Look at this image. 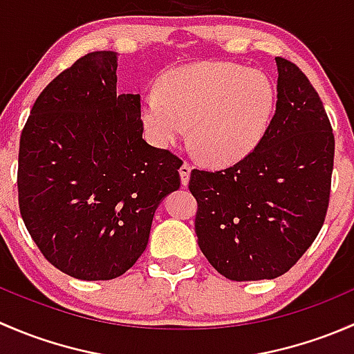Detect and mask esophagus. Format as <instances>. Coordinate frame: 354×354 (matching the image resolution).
<instances>
[{"instance_id": "esophagus-1", "label": "esophagus", "mask_w": 354, "mask_h": 354, "mask_svg": "<svg viewBox=\"0 0 354 354\" xmlns=\"http://www.w3.org/2000/svg\"><path fill=\"white\" fill-rule=\"evenodd\" d=\"M190 173H192V166H190V164H187V162L181 164L180 178H181V185H183V187H187L188 181H190Z\"/></svg>"}]
</instances>
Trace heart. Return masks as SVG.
Returning a JSON list of instances; mask_svg holds the SVG:
<instances>
[{
  "instance_id": "obj_1",
  "label": "heart",
  "mask_w": 354,
  "mask_h": 354,
  "mask_svg": "<svg viewBox=\"0 0 354 354\" xmlns=\"http://www.w3.org/2000/svg\"><path fill=\"white\" fill-rule=\"evenodd\" d=\"M277 104L272 78L236 63H195L169 70L159 91L142 95L140 120L149 140L171 149L185 140L212 166L245 159L263 140Z\"/></svg>"
}]
</instances>
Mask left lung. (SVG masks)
<instances>
[{
    "instance_id": "obj_1",
    "label": "left lung",
    "mask_w": 354,
    "mask_h": 354,
    "mask_svg": "<svg viewBox=\"0 0 354 354\" xmlns=\"http://www.w3.org/2000/svg\"><path fill=\"white\" fill-rule=\"evenodd\" d=\"M277 104L263 140L234 166L194 169L195 233L231 281L274 279L310 248L326 219L334 133L319 94L295 63L276 58Z\"/></svg>"
}]
</instances>
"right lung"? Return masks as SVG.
Wrapping results in <instances>:
<instances>
[{"mask_svg": "<svg viewBox=\"0 0 354 354\" xmlns=\"http://www.w3.org/2000/svg\"><path fill=\"white\" fill-rule=\"evenodd\" d=\"M118 55L94 51L58 75L20 137L19 205L49 263L82 281L127 272L149 243L181 159L142 138L140 95L116 92Z\"/></svg>", "mask_w": 354, "mask_h": 354, "instance_id": "add662e5", "label": "right lung"}]
</instances>
